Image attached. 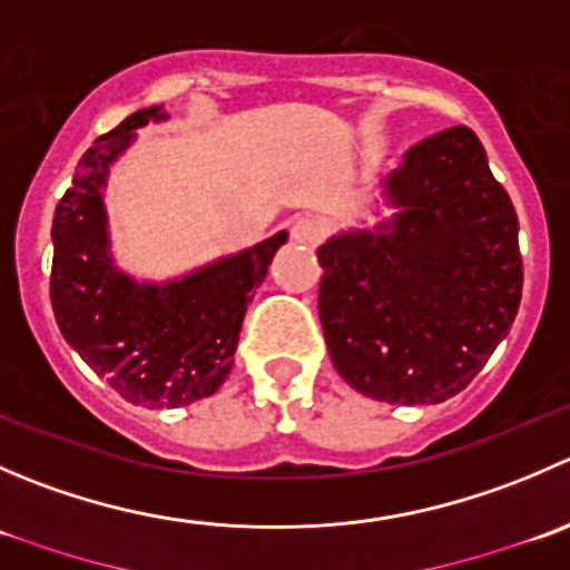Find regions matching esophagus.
<instances>
[{
	"mask_svg": "<svg viewBox=\"0 0 570 570\" xmlns=\"http://www.w3.org/2000/svg\"><path fill=\"white\" fill-rule=\"evenodd\" d=\"M289 234H292V239H295V243L320 245L322 239H325L327 226L320 220V217H314V215H301V217H295V220H292Z\"/></svg>",
	"mask_w": 570,
	"mask_h": 570,
	"instance_id": "34e87169",
	"label": "esophagus"
}]
</instances>
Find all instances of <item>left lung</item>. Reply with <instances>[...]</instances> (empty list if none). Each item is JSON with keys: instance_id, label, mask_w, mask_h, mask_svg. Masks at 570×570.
<instances>
[{"instance_id": "obj_1", "label": "left lung", "mask_w": 570, "mask_h": 570, "mask_svg": "<svg viewBox=\"0 0 570 570\" xmlns=\"http://www.w3.org/2000/svg\"><path fill=\"white\" fill-rule=\"evenodd\" d=\"M386 193L392 223L317 250L322 331L355 392L435 405L474 381L519 314V217L465 126L413 146Z\"/></svg>"}]
</instances>
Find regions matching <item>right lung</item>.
Wrapping results in <instances>:
<instances>
[{
    "label": "right lung",
    "instance_id": "1",
    "mask_svg": "<svg viewBox=\"0 0 570 570\" xmlns=\"http://www.w3.org/2000/svg\"><path fill=\"white\" fill-rule=\"evenodd\" d=\"M151 118H165L163 107L129 115L79 159L55 209L49 295L62 338L126 402L178 407L215 394L228 377L245 308L286 232L163 286L115 269L101 187Z\"/></svg>",
    "mask_w": 570,
    "mask_h": 570
}]
</instances>
